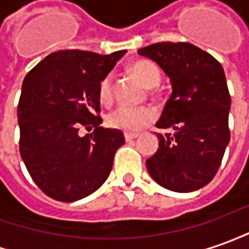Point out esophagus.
Wrapping results in <instances>:
<instances>
[{
	"label": "esophagus",
	"mask_w": 249,
	"mask_h": 249,
	"mask_svg": "<svg viewBox=\"0 0 249 249\" xmlns=\"http://www.w3.org/2000/svg\"><path fill=\"white\" fill-rule=\"evenodd\" d=\"M139 136V133H129V132H125L124 133V138L126 142H129V140H133V139H136Z\"/></svg>",
	"instance_id": "obj_1"
}]
</instances>
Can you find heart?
Here are the masks:
<instances>
[{
	"label": "heart",
	"mask_w": 249,
	"mask_h": 249,
	"mask_svg": "<svg viewBox=\"0 0 249 249\" xmlns=\"http://www.w3.org/2000/svg\"><path fill=\"white\" fill-rule=\"evenodd\" d=\"M131 72L146 86L147 89L157 87L162 79L160 68L151 61H136L131 67ZM98 98L105 105L111 102L113 91H111L110 76H105L99 83ZM155 117H157V113L151 107H147V106H140V107L120 106L107 114L106 121L111 128L131 133V132H139L148 124H151Z\"/></svg>",
	"instance_id": "b5f03b06"
}]
</instances>
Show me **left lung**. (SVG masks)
I'll return each mask as SVG.
<instances>
[{
	"label": "left lung",
	"instance_id": "8db88e82",
	"mask_svg": "<svg viewBox=\"0 0 249 249\" xmlns=\"http://www.w3.org/2000/svg\"><path fill=\"white\" fill-rule=\"evenodd\" d=\"M169 76L172 95L157 123L173 128L158 133L160 148L146 160L147 170L163 188L192 192L207 185L231 140V95L222 65L187 42H160L139 49Z\"/></svg>",
	"mask_w": 249,
	"mask_h": 249
}]
</instances>
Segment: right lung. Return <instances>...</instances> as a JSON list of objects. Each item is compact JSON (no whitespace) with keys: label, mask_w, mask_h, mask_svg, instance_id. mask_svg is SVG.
<instances>
[{"label":"right lung","mask_w":249,"mask_h":249,"mask_svg":"<svg viewBox=\"0 0 249 249\" xmlns=\"http://www.w3.org/2000/svg\"><path fill=\"white\" fill-rule=\"evenodd\" d=\"M125 53L60 50L25 76L18 106L20 155L34 182L54 200H80L110 174L125 139L101 126L98 86ZM82 126L94 131L82 138Z\"/></svg>","instance_id":"obj_1"}]
</instances>
